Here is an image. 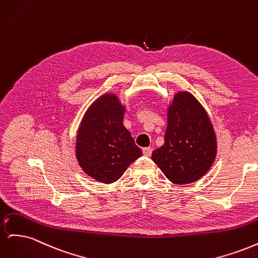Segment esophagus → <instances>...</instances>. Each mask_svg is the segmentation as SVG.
Masks as SVG:
<instances>
[{
    "label": "esophagus",
    "instance_id": "obj_1",
    "mask_svg": "<svg viewBox=\"0 0 258 258\" xmlns=\"http://www.w3.org/2000/svg\"><path fill=\"white\" fill-rule=\"evenodd\" d=\"M152 153H153V148L152 147H144L143 148V155L144 156H151L152 155Z\"/></svg>",
    "mask_w": 258,
    "mask_h": 258
}]
</instances>
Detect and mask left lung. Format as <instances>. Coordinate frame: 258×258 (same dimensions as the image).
<instances>
[{
	"label": "left lung",
	"instance_id": "1",
	"mask_svg": "<svg viewBox=\"0 0 258 258\" xmlns=\"http://www.w3.org/2000/svg\"><path fill=\"white\" fill-rule=\"evenodd\" d=\"M215 156L216 138L205 108L190 93H177L168 111L165 144L152 159L172 183L189 184L208 172Z\"/></svg>",
	"mask_w": 258,
	"mask_h": 258
}]
</instances>
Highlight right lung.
Segmentation results:
<instances>
[{
  "mask_svg": "<svg viewBox=\"0 0 258 258\" xmlns=\"http://www.w3.org/2000/svg\"><path fill=\"white\" fill-rule=\"evenodd\" d=\"M123 113L116 96L101 97L88 108L77 134L80 166L101 183L116 182L142 155L141 148L123 127Z\"/></svg>",
  "mask_w": 258,
  "mask_h": 258,
  "instance_id": "1",
  "label": "right lung"
}]
</instances>
